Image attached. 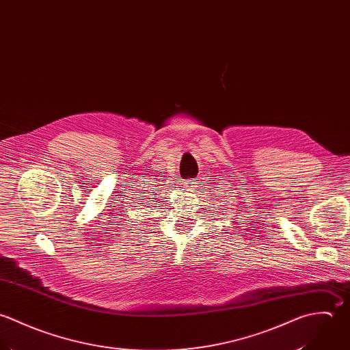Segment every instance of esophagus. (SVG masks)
<instances>
[{
    "label": "esophagus",
    "instance_id": "1",
    "mask_svg": "<svg viewBox=\"0 0 350 350\" xmlns=\"http://www.w3.org/2000/svg\"><path fill=\"white\" fill-rule=\"evenodd\" d=\"M183 187H184V191L191 193V192H195L198 189V183L195 180H187Z\"/></svg>",
    "mask_w": 350,
    "mask_h": 350
}]
</instances>
